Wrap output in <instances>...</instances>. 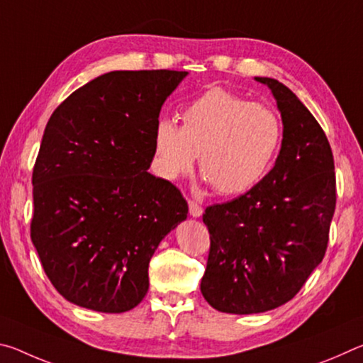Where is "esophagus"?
<instances>
[{"instance_id":"obj_1","label":"esophagus","mask_w":363,"mask_h":363,"mask_svg":"<svg viewBox=\"0 0 363 363\" xmlns=\"http://www.w3.org/2000/svg\"><path fill=\"white\" fill-rule=\"evenodd\" d=\"M189 213L192 218H200L203 214V208H201L196 201L189 200Z\"/></svg>"}]
</instances>
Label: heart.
I'll return each instance as SVG.
<instances>
[{
	"mask_svg": "<svg viewBox=\"0 0 363 363\" xmlns=\"http://www.w3.org/2000/svg\"><path fill=\"white\" fill-rule=\"evenodd\" d=\"M284 126L272 108L214 88L182 110V126L160 120L153 133L155 164L174 179L200 155L203 179L218 194L248 192L262 181L280 149Z\"/></svg>",
	"mask_w": 363,
	"mask_h": 363,
	"instance_id": "heart-1",
	"label": "heart"
}]
</instances>
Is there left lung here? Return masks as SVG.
I'll use <instances>...</instances> for the list:
<instances>
[{
  "label": "left lung",
  "mask_w": 363,
  "mask_h": 363,
  "mask_svg": "<svg viewBox=\"0 0 363 363\" xmlns=\"http://www.w3.org/2000/svg\"><path fill=\"white\" fill-rule=\"evenodd\" d=\"M272 93L284 125L274 168L247 194L208 206L211 247L200 290L227 314H259L294 298L328 243L336 205L328 139L296 94L256 77Z\"/></svg>",
  "instance_id": "left-lung-1"
}]
</instances>
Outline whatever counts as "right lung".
Here are the masks:
<instances>
[{"label": "right lung", "instance_id": "obj_1", "mask_svg": "<svg viewBox=\"0 0 363 363\" xmlns=\"http://www.w3.org/2000/svg\"><path fill=\"white\" fill-rule=\"evenodd\" d=\"M187 75L104 73L49 118L32 177V242L70 303L107 314L136 307L160 242L187 219L179 190L149 173L160 110Z\"/></svg>", "mask_w": 363, "mask_h": 363}]
</instances>
